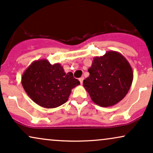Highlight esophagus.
<instances>
[{
	"instance_id": "obj_1",
	"label": "esophagus",
	"mask_w": 153,
	"mask_h": 153,
	"mask_svg": "<svg viewBox=\"0 0 153 153\" xmlns=\"http://www.w3.org/2000/svg\"><path fill=\"white\" fill-rule=\"evenodd\" d=\"M79 82H80V83H81V84H82V83H83V80H84V77H81V78H79Z\"/></svg>"
}]
</instances>
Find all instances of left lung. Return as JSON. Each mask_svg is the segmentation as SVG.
I'll return each instance as SVG.
<instances>
[{"instance_id":"obj_1","label":"left lung","mask_w":153,"mask_h":153,"mask_svg":"<svg viewBox=\"0 0 153 153\" xmlns=\"http://www.w3.org/2000/svg\"><path fill=\"white\" fill-rule=\"evenodd\" d=\"M83 86L96 105L107 107L115 105L126 96L133 80L130 63L117 51H109L95 56Z\"/></svg>"}]
</instances>
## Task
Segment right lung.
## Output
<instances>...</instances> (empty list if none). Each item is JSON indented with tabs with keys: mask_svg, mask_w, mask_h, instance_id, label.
Listing matches in <instances>:
<instances>
[{
	"mask_svg": "<svg viewBox=\"0 0 153 153\" xmlns=\"http://www.w3.org/2000/svg\"><path fill=\"white\" fill-rule=\"evenodd\" d=\"M21 84L28 97L44 108H55L67 102L71 89L80 82L60 64L47 59L34 61L23 74Z\"/></svg>",
	"mask_w": 153,
	"mask_h": 153,
	"instance_id": "right-lung-1",
	"label": "right lung"
}]
</instances>
